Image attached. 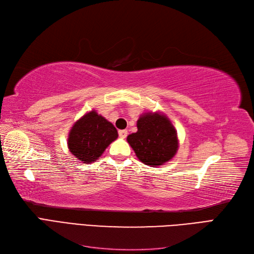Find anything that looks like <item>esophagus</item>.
<instances>
[{
    "label": "esophagus",
    "mask_w": 254,
    "mask_h": 254,
    "mask_svg": "<svg viewBox=\"0 0 254 254\" xmlns=\"http://www.w3.org/2000/svg\"><path fill=\"white\" fill-rule=\"evenodd\" d=\"M127 134H128L127 130H120V131H119V135H120V137H122V139H125Z\"/></svg>",
    "instance_id": "1"
}]
</instances>
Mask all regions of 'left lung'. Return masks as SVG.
Instances as JSON below:
<instances>
[{
  "label": "left lung",
  "instance_id": "left-lung-1",
  "mask_svg": "<svg viewBox=\"0 0 254 254\" xmlns=\"http://www.w3.org/2000/svg\"><path fill=\"white\" fill-rule=\"evenodd\" d=\"M137 131L127 136L136 158L145 165L158 167L176 156L179 148L177 130L167 115L147 111L136 121Z\"/></svg>",
  "mask_w": 254,
  "mask_h": 254
}]
</instances>
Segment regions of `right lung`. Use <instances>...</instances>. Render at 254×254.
<instances>
[{
  "instance_id": "obj_1",
  "label": "right lung",
  "mask_w": 254,
  "mask_h": 254,
  "mask_svg": "<svg viewBox=\"0 0 254 254\" xmlns=\"http://www.w3.org/2000/svg\"><path fill=\"white\" fill-rule=\"evenodd\" d=\"M118 136V130L112 123L92 109L71 127L67 135V148L80 162L93 163Z\"/></svg>"
}]
</instances>
